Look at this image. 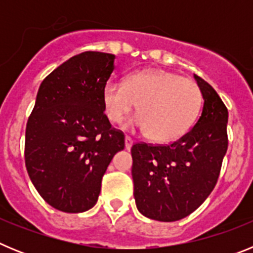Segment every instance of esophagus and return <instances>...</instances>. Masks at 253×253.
Listing matches in <instances>:
<instances>
[{"label":"esophagus","mask_w":253,"mask_h":253,"mask_svg":"<svg viewBox=\"0 0 253 253\" xmlns=\"http://www.w3.org/2000/svg\"><path fill=\"white\" fill-rule=\"evenodd\" d=\"M131 146H133V139L130 137H125V148L130 151Z\"/></svg>","instance_id":"1"}]
</instances>
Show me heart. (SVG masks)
Returning a JSON list of instances; mask_svg holds the SVG:
<instances>
[{
    "label": "heart",
    "mask_w": 253,
    "mask_h": 253,
    "mask_svg": "<svg viewBox=\"0 0 253 253\" xmlns=\"http://www.w3.org/2000/svg\"><path fill=\"white\" fill-rule=\"evenodd\" d=\"M137 104L133 123L154 142L182 137L195 123L203 95L195 81L162 69H146L125 77L124 84L109 81L102 88L107 120L120 124Z\"/></svg>",
    "instance_id": "heart-1"
}]
</instances>
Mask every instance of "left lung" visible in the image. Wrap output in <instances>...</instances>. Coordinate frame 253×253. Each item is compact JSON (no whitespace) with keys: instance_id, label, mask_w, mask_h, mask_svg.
Wrapping results in <instances>:
<instances>
[{"instance_id":"8db88e82","label":"left lung","mask_w":253,"mask_h":253,"mask_svg":"<svg viewBox=\"0 0 253 253\" xmlns=\"http://www.w3.org/2000/svg\"><path fill=\"white\" fill-rule=\"evenodd\" d=\"M204 106L194 128L171 144L135 143L131 176L138 210L175 222L195 211L216 185L228 148V110L216 91L194 76Z\"/></svg>"}]
</instances>
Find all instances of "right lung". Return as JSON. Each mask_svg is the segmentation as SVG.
I'll list each match as a JSON object with an SVG mask.
<instances>
[{
  "label": "right lung",
  "mask_w": 253,
  "mask_h": 253,
  "mask_svg": "<svg viewBox=\"0 0 253 253\" xmlns=\"http://www.w3.org/2000/svg\"><path fill=\"white\" fill-rule=\"evenodd\" d=\"M115 55L84 51L39 87L25 133V165L40 196L55 209L82 213L96 204L102 176L124 133L104 113L102 88Z\"/></svg>",
  "instance_id": "obj_1"
}]
</instances>
